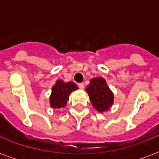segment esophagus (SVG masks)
<instances>
[{"label": "esophagus", "mask_w": 159, "mask_h": 159, "mask_svg": "<svg viewBox=\"0 0 159 159\" xmlns=\"http://www.w3.org/2000/svg\"><path fill=\"white\" fill-rule=\"evenodd\" d=\"M78 87H79L80 89H84V83H79V84H78Z\"/></svg>", "instance_id": "1"}]
</instances>
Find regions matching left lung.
<instances>
[{"mask_svg":"<svg viewBox=\"0 0 159 159\" xmlns=\"http://www.w3.org/2000/svg\"><path fill=\"white\" fill-rule=\"evenodd\" d=\"M92 106L98 112L109 111L114 103V95L103 77H94L90 80L86 87Z\"/></svg>","mask_w":159,"mask_h":159,"instance_id":"8db88e82","label":"left lung"}]
</instances>
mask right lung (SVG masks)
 <instances>
[{"mask_svg": "<svg viewBox=\"0 0 159 159\" xmlns=\"http://www.w3.org/2000/svg\"><path fill=\"white\" fill-rule=\"evenodd\" d=\"M78 89V87L72 82H65L62 80H57L52 87L49 102L53 109L63 108L67 106L71 92Z\"/></svg>", "mask_w": 159, "mask_h": 159, "instance_id": "obj_1", "label": "right lung"}]
</instances>
